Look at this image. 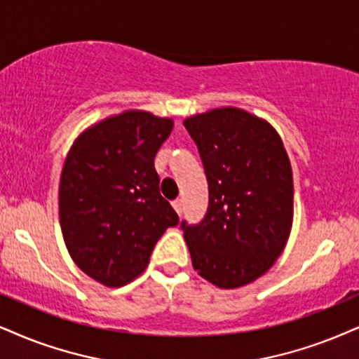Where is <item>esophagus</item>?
Listing matches in <instances>:
<instances>
[{
	"instance_id": "obj_1",
	"label": "esophagus",
	"mask_w": 359,
	"mask_h": 359,
	"mask_svg": "<svg viewBox=\"0 0 359 359\" xmlns=\"http://www.w3.org/2000/svg\"><path fill=\"white\" fill-rule=\"evenodd\" d=\"M172 207L175 208V212L179 213V215L182 213V201H180V198H177V201L172 202Z\"/></svg>"
}]
</instances>
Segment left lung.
Wrapping results in <instances>:
<instances>
[{
	"label": "left lung",
	"instance_id": "obj_1",
	"mask_svg": "<svg viewBox=\"0 0 359 359\" xmlns=\"http://www.w3.org/2000/svg\"><path fill=\"white\" fill-rule=\"evenodd\" d=\"M208 182L201 224L182 222L194 270L219 288H238L266 273L293 222V174L280 135L238 107L184 121Z\"/></svg>",
	"mask_w": 359,
	"mask_h": 359
}]
</instances>
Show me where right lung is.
<instances>
[{
  "label": "right lung",
  "mask_w": 359,
  "mask_h": 359,
  "mask_svg": "<svg viewBox=\"0 0 359 359\" xmlns=\"http://www.w3.org/2000/svg\"><path fill=\"white\" fill-rule=\"evenodd\" d=\"M174 121L126 111L86 129L67 152L59 222L76 265L117 288L142 273L169 226L179 224L158 190L154 158Z\"/></svg>",
  "instance_id": "1"
}]
</instances>
